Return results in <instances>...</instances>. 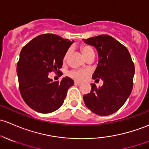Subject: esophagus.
<instances>
[{"mask_svg": "<svg viewBox=\"0 0 149 149\" xmlns=\"http://www.w3.org/2000/svg\"><path fill=\"white\" fill-rule=\"evenodd\" d=\"M74 84L75 85H80L81 82H79V81H74Z\"/></svg>", "mask_w": 149, "mask_h": 149, "instance_id": "obj_1", "label": "esophagus"}]
</instances>
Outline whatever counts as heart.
<instances>
[{
    "mask_svg": "<svg viewBox=\"0 0 149 149\" xmlns=\"http://www.w3.org/2000/svg\"><path fill=\"white\" fill-rule=\"evenodd\" d=\"M80 49L81 53L83 54V55L85 57V58L87 59V60L88 58H89V57H93V56L95 55L93 48L89 45H81L80 47ZM69 52H70V51H68V52L65 53L63 58L64 61H65V60H67V57H68V56L69 55ZM89 74V72L86 70H74V71H72L70 73V76L71 77L74 78V79L79 81L84 80V79L87 77Z\"/></svg>",
    "mask_w": 149,
    "mask_h": 149,
    "instance_id": "heart-1",
    "label": "heart"
}]
</instances>
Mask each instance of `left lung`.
I'll return each mask as SVG.
<instances>
[{
    "instance_id": "left-lung-1",
    "label": "left lung",
    "mask_w": 149,
    "mask_h": 149,
    "mask_svg": "<svg viewBox=\"0 0 149 149\" xmlns=\"http://www.w3.org/2000/svg\"><path fill=\"white\" fill-rule=\"evenodd\" d=\"M97 50L99 62L92 78L104 81L102 87L92 84L89 94L83 96L86 107L100 116L115 113L125 103L133 88L135 68L129 50L108 35L83 39Z\"/></svg>"
}]
</instances>
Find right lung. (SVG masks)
I'll list each match as a JSON object with an SVG mask.
<instances>
[{"label":"right lung","mask_w":149,"mask_h":149,"mask_svg":"<svg viewBox=\"0 0 149 149\" xmlns=\"http://www.w3.org/2000/svg\"><path fill=\"white\" fill-rule=\"evenodd\" d=\"M74 42L55 34H42L22 49L17 64L19 89L25 103L38 112L51 113L63 104L74 84L71 78L53 81L49 72H60L64 56Z\"/></svg>","instance_id":"add662e5"}]
</instances>
